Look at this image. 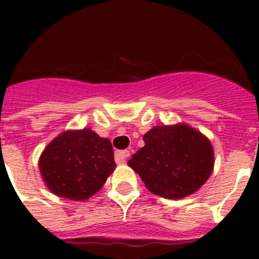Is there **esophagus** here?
I'll return each mask as SVG.
<instances>
[{
    "label": "esophagus",
    "mask_w": 259,
    "mask_h": 259,
    "mask_svg": "<svg viewBox=\"0 0 259 259\" xmlns=\"http://www.w3.org/2000/svg\"><path fill=\"white\" fill-rule=\"evenodd\" d=\"M130 157V152L128 150H118V152L115 153V161L118 162V163H123V162H125V159Z\"/></svg>",
    "instance_id": "esophagus-1"
}]
</instances>
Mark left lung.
<instances>
[{"label": "left lung", "instance_id": "1", "mask_svg": "<svg viewBox=\"0 0 259 259\" xmlns=\"http://www.w3.org/2000/svg\"><path fill=\"white\" fill-rule=\"evenodd\" d=\"M145 146L128 161L145 187L161 197L178 200L209 179L214 150L206 137L185 124L154 127L144 135Z\"/></svg>", "mask_w": 259, "mask_h": 259}]
</instances>
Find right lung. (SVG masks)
Returning <instances> with one entry per match:
<instances>
[{"label": "right lung", "mask_w": 259, "mask_h": 259, "mask_svg": "<svg viewBox=\"0 0 259 259\" xmlns=\"http://www.w3.org/2000/svg\"><path fill=\"white\" fill-rule=\"evenodd\" d=\"M38 166L53 193L83 201L101 189L116 164L110 140L84 128L54 139L41 154Z\"/></svg>", "instance_id": "obj_1"}]
</instances>
